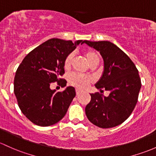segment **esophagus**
<instances>
[{"instance_id":"1","label":"esophagus","mask_w":156,"mask_h":156,"mask_svg":"<svg viewBox=\"0 0 156 156\" xmlns=\"http://www.w3.org/2000/svg\"><path fill=\"white\" fill-rule=\"evenodd\" d=\"M80 93H81V91H80V90H78V89L76 90V95H79Z\"/></svg>"}]
</instances>
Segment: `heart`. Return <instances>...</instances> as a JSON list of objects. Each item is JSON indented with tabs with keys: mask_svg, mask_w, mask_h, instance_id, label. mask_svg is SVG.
<instances>
[{
	"mask_svg": "<svg viewBox=\"0 0 156 156\" xmlns=\"http://www.w3.org/2000/svg\"><path fill=\"white\" fill-rule=\"evenodd\" d=\"M84 56L90 66H94V65L96 66L100 62V58H99L98 53L92 50L85 51L84 52ZM73 58V53H70L67 56L64 62V67L65 69L70 68ZM68 82L73 86L80 88V89H83V88H86L89 85V83L91 82V78L90 76H83V75L77 74V73H71L68 76Z\"/></svg>",
	"mask_w": 156,
	"mask_h": 156,
	"instance_id": "obj_1",
	"label": "heart"
}]
</instances>
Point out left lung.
<instances>
[{"label": "left lung", "instance_id": "left-lung-1", "mask_svg": "<svg viewBox=\"0 0 156 156\" xmlns=\"http://www.w3.org/2000/svg\"><path fill=\"white\" fill-rule=\"evenodd\" d=\"M100 52L104 70L95 87L109 91L108 97L91 94V101L85 106L89 121L103 129L115 127L125 121L135 108L141 87L138 69L122 50L108 41H83Z\"/></svg>", "mask_w": 156, "mask_h": 156}]
</instances>
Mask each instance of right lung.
I'll list each match as a JSON object with an SVG mask.
<instances>
[{"label":"right lung","mask_w":156,"mask_h":156,"mask_svg":"<svg viewBox=\"0 0 156 156\" xmlns=\"http://www.w3.org/2000/svg\"><path fill=\"white\" fill-rule=\"evenodd\" d=\"M59 38H51L30 52L18 66L14 79V93L20 109L34 124L48 126L64 118L76 96L73 87L56 92L50 88L57 82L66 86V80L59 78L65 73L64 62L76 45Z\"/></svg>","instance_id":"obj_1"}]
</instances>
